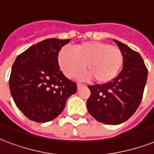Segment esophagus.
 I'll use <instances>...</instances> for the list:
<instances>
[{"instance_id": "34e87169", "label": "esophagus", "mask_w": 154, "mask_h": 154, "mask_svg": "<svg viewBox=\"0 0 154 154\" xmlns=\"http://www.w3.org/2000/svg\"><path fill=\"white\" fill-rule=\"evenodd\" d=\"M82 86H84V84L81 83V82H77V88H79V87H82Z\"/></svg>"}]
</instances>
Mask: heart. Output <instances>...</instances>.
<instances>
[{
  "mask_svg": "<svg viewBox=\"0 0 154 154\" xmlns=\"http://www.w3.org/2000/svg\"><path fill=\"white\" fill-rule=\"evenodd\" d=\"M122 51L115 45L98 41L77 44L73 52L63 48L58 54V63L63 73L73 78L84 70L90 78L99 84L110 82L122 66Z\"/></svg>",
  "mask_w": 154,
  "mask_h": 154,
  "instance_id": "obj_1",
  "label": "heart"
}]
</instances>
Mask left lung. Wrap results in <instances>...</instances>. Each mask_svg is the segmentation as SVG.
I'll use <instances>...</instances> for the list:
<instances>
[{"label":"left lung","instance_id":"1","mask_svg":"<svg viewBox=\"0 0 154 154\" xmlns=\"http://www.w3.org/2000/svg\"><path fill=\"white\" fill-rule=\"evenodd\" d=\"M122 51L123 69L108 83L89 86L88 112L99 122L119 125L134 114L142 100L148 69L140 54L114 39Z\"/></svg>","mask_w":154,"mask_h":154}]
</instances>
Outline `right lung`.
Masks as SVG:
<instances>
[{"label":"right lung","instance_id":"1","mask_svg":"<svg viewBox=\"0 0 154 154\" xmlns=\"http://www.w3.org/2000/svg\"><path fill=\"white\" fill-rule=\"evenodd\" d=\"M70 39L47 38L17 56L9 80L15 103L29 119L50 121L76 93L77 83L67 79L58 65V52Z\"/></svg>","mask_w":154,"mask_h":154}]
</instances>
